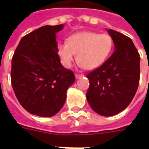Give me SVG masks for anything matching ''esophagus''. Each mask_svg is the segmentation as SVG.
<instances>
[{
	"label": "esophagus",
	"instance_id": "esophagus-1",
	"mask_svg": "<svg viewBox=\"0 0 149 149\" xmlns=\"http://www.w3.org/2000/svg\"><path fill=\"white\" fill-rule=\"evenodd\" d=\"M84 77V75L83 74H75V77H76V79H79L80 77Z\"/></svg>",
	"mask_w": 149,
	"mask_h": 149
}]
</instances>
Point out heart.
I'll return each instance as SVG.
<instances>
[{
    "mask_svg": "<svg viewBox=\"0 0 149 149\" xmlns=\"http://www.w3.org/2000/svg\"><path fill=\"white\" fill-rule=\"evenodd\" d=\"M113 45V38L108 34L80 31L70 36L67 42L58 44L57 53L61 63L65 68L72 65L77 53L79 65L92 70L104 64Z\"/></svg>",
    "mask_w": 149,
    "mask_h": 149,
    "instance_id": "obj_1",
    "label": "heart"
}]
</instances>
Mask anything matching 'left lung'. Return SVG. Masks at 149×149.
<instances>
[{"mask_svg": "<svg viewBox=\"0 0 149 149\" xmlns=\"http://www.w3.org/2000/svg\"><path fill=\"white\" fill-rule=\"evenodd\" d=\"M114 52L105 63L86 75L90 87L86 99L96 113L115 115L124 111L134 98L140 79V56L132 40L112 29Z\"/></svg>", "mask_w": 149, "mask_h": 149, "instance_id": "1", "label": "left lung"}]
</instances>
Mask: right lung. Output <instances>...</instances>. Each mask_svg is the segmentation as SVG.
<instances>
[{
	"mask_svg": "<svg viewBox=\"0 0 149 149\" xmlns=\"http://www.w3.org/2000/svg\"><path fill=\"white\" fill-rule=\"evenodd\" d=\"M63 26L45 25L24 36L12 57L13 90L21 105L31 114H56L75 82L73 72L63 67L57 53L56 33Z\"/></svg>",
	"mask_w": 149,
	"mask_h": 149,
	"instance_id": "add662e5",
	"label": "right lung"
}]
</instances>
